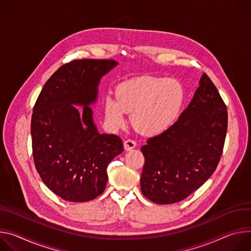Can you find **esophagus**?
Here are the masks:
<instances>
[{
    "label": "esophagus",
    "instance_id": "esophagus-1",
    "mask_svg": "<svg viewBox=\"0 0 251 251\" xmlns=\"http://www.w3.org/2000/svg\"><path fill=\"white\" fill-rule=\"evenodd\" d=\"M124 147L126 151H131L136 147V143L133 140H126L124 143Z\"/></svg>",
    "mask_w": 251,
    "mask_h": 251
}]
</instances>
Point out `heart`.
Returning <instances> with one entry per match:
<instances>
[{
  "mask_svg": "<svg viewBox=\"0 0 251 251\" xmlns=\"http://www.w3.org/2000/svg\"><path fill=\"white\" fill-rule=\"evenodd\" d=\"M184 102V90L174 78L144 75L126 80L117 87L116 99L104 100L107 123L121 127L126 111L142 132L157 135L169 130L177 121Z\"/></svg>",
  "mask_w": 251,
  "mask_h": 251,
  "instance_id": "obj_1",
  "label": "heart"
}]
</instances>
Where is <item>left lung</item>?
Wrapping results in <instances>:
<instances>
[{"label": "left lung", "mask_w": 251, "mask_h": 251, "mask_svg": "<svg viewBox=\"0 0 251 251\" xmlns=\"http://www.w3.org/2000/svg\"><path fill=\"white\" fill-rule=\"evenodd\" d=\"M226 130V105L203 74L176 123L142 147L146 158L141 177L144 196L157 204H171L200 188L216 169Z\"/></svg>", "instance_id": "8db88e82"}]
</instances>
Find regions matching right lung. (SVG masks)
Masks as SVG:
<instances>
[{
    "instance_id": "1",
    "label": "right lung",
    "mask_w": 251,
    "mask_h": 251,
    "mask_svg": "<svg viewBox=\"0 0 251 251\" xmlns=\"http://www.w3.org/2000/svg\"><path fill=\"white\" fill-rule=\"evenodd\" d=\"M118 65L114 60L66 64L48 79L35 103L31 133L36 169L65 201L99 197L107 182L108 163L124 151L120 136L99 132L91 107L100 78Z\"/></svg>"
}]
</instances>
